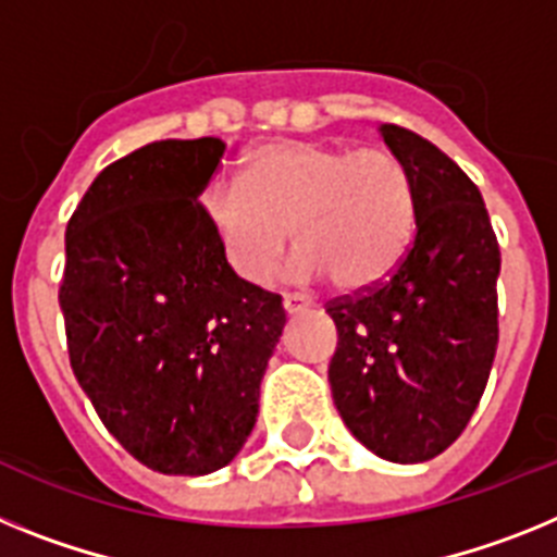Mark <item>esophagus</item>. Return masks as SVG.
<instances>
[{
    "label": "esophagus",
    "instance_id": "34e87169",
    "mask_svg": "<svg viewBox=\"0 0 557 557\" xmlns=\"http://www.w3.org/2000/svg\"><path fill=\"white\" fill-rule=\"evenodd\" d=\"M283 308H285V313H302L311 308V299H308L306 294H285Z\"/></svg>",
    "mask_w": 557,
    "mask_h": 557
}]
</instances>
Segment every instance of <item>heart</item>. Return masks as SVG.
<instances>
[{"label": "heart", "instance_id": "obj_1", "mask_svg": "<svg viewBox=\"0 0 557 557\" xmlns=\"http://www.w3.org/2000/svg\"><path fill=\"white\" fill-rule=\"evenodd\" d=\"M201 212L221 258L246 283H265L297 240L292 272L331 277L338 292L384 285L418 232L412 173L386 148L283 139L246 159L232 182H215Z\"/></svg>", "mask_w": 557, "mask_h": 557}]
</instances>
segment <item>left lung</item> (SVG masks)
Masks as SVG:
<instances>
[{"label":"left lung","instance_id":"8db88e82","mask_svg":"<svg viewBox=\"0 0 557 557\" xmlns=\"http://www.w3.org/2000/svg\"><path fill=\"white\" fill-rule=\"evenodd\" d=\"M409 168L418 232L398 272L327 302L338 345L327 367L333 404L372 454L425 462L446 451L485 393L499 345V244L480 187L420 134L384 123Z\"/></svg>","mask_w":557,"mask_h":557}]
</instances>
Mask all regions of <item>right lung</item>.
Instances as JSON below:
<instances>
[{"mask_svg":"<svg viewBox=\"0 0 557 557\" xmlns=\"http://www.w3.org/2000/svg\"><path fill=\"white\" fill-rule=\"evenodd\" d=\"M219 137L159 139L98 173L66 224V350L103 425L143 466L201 476L258 420L280 294L232 272L198 196Z\"/></svg>","mask_w":557,"mask_h":557,"instance_id":"1","label":"right lung"}]
</instances>
